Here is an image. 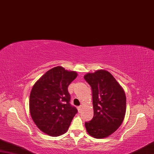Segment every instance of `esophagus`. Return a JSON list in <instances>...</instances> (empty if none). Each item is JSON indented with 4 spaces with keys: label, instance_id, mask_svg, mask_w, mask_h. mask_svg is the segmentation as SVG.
Instances as JSON below:
<instances>
[{
    "label": "esophagus",
    "instance_id": "obj_1",
    "mask_svg": "<svg viewBox=\"0 0 154 154\" xmlns=\"http://www.w3.org/2000/svg\"><path fill=\"white\" fill-rule=\"evenodd\" d=\"M77 109H78V112H80L81 111V110H82V106H78L77 107Z\"/></svg>",
    "mask_w": 154,
    "mask_h": 154
}]
</instances>
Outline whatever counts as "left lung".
<instances>
[{"mask_svg":"<svg viewBox=\"0 0 154 154\" xmlns=\"http://www.w3.org/2000/svg\"><path fill=\"white\" fill-rule=\"evenodd\" d=\"M92 89L94 116L85 122L87 132L98 139L108 137L123 123L126 111V96L111 73L98 70L86 74Z\"/></svg>","mask_w":154,"mask_h":154,"instance_id":"left-lung-1","label":"left lung"}]
</instances>
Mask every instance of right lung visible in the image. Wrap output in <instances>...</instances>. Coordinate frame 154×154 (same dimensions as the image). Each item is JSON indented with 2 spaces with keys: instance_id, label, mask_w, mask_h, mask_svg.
<instances>
[{
  "instance_id": "add662e5",
  "label": "right lung",
  "mask_w": 154,
  "mask_h": 154,
  "mask_svg": "<svg viewBox=\"0 0 154 154\" xmlns=\"http://www.w3.org/2000/svg\"><path fill=\"white\" fill-rule=\"evenodd\" d=\"M77 76L76 72H69L57 66L48 70L32 88L29 109L37 127L51 136H59L68 129L78 112L71 105L69 84Z\"/></svg>"
}]
</instances>
